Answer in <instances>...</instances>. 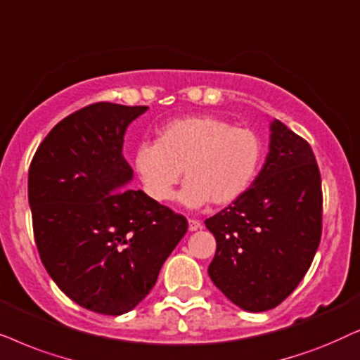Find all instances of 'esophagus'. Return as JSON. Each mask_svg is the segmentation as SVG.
I'll return each instance as SVG.
<instances>
[{
	"label": "esophagus",
	"mask_w": 360,
	"mask_h": 360,
	"mask_svg": "<svg viewBox=\"0 0 360 360\" xmlns=\"http://www.w3.org/2000/svg\"><path fill=\"white\" fill-rule=\"evenodd\" d=\"M200 227H202V224H200L199 220L189 219V230H191V232H195V230H199Z\"/></svg>",
	"instance_id": "1"
}]
</instances>
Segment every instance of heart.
<instances>
[{"mask_svg": "<svg viewBox=\"0 0 360 360\" xmlns=\"http://www.w3.org/2000/svg\"><path fill=\"white\" fill-rule=\"evenodd\" d=\"M265 158V143L257 131L214 115L176 118L158 131L156 141H143L133 155V169L153 200L177 194L188 209L205 204L229 205L252 188Z\"/></svg>", "mask_w": 360, "mask_h": 360, "instance_id": "b5f03b06", "label": "heart"}]
</instances>
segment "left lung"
Instances as JSON below:
<instances>
[{
	"mask_svg": "<svg viewBox=\"0 0 360 360\" xmlns=\"http://www.w3.org/2000/svg\"><path fill=\"white\" fill-rule=\"evenodd\" d=\"M323 193L314 153L280 120L252 188L205 220L217 242L209 276L238 308L262 313L293 293L321 240Z\"/></svg>",
	"mask_w": 360,
	"mask_h": 360,
	"instance_id": "1",
	"label": "left lung"
}]
</instances>
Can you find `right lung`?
Here are the masks:
<instances>
[{"instance_id":"right-lung-1","label":"right lung","mask_w":360,"mask_h":360,"mask_svg":"<svg viewBox=\"0 0 360 360\" xmlns=\"http://www.w3.org/2000/svg\"><path fill=\"white\" fill-rule=\"evenodd\" d=\"M148 107L98 102L56 124L30 166L27 198L37 250L72 301L118 316L140 304L188 220L143 191L127 189L128 124Z\"/></svg>"}]
</instances>
